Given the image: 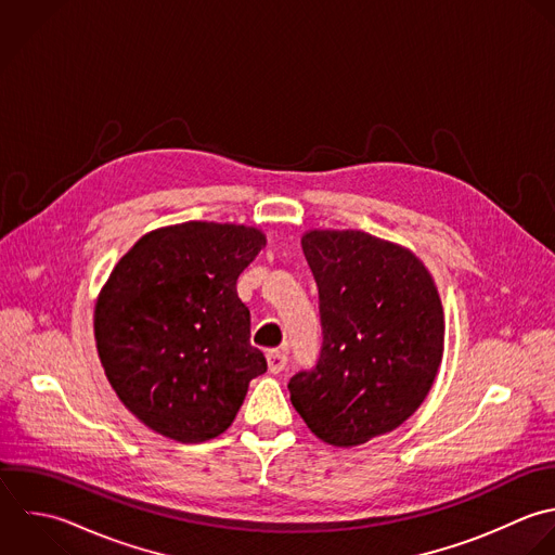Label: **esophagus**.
<instances>
[{
	"instance_id": "esophagus-1",
	"label": "esophagus",
	"mask_w": 555,
	"mask_h": 555,
	"mask_svg": "<svg viewBox=\"0 0 555 555\" xmlns=\"http://www.w3.org/2000/svg\"><path fill=\"white\" fill-rule=\"evenodd\" d=\"M268 367L272 374H281L287 367V354L281 350H270L268 352Z\"/></svg>"
}]
</instances>
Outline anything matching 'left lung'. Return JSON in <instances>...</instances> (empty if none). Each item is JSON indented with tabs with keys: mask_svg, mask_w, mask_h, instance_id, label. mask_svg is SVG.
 Wrapping results in <instances>:
<instances>
[{
	"mask_svg": "<svg viewBox=\"0 0 555 555\" xmlns=\"http://www.w3.org/2000/svg\"><path fill=\"white\" fill-rule=\"evenodd\" d=\"M322 350L289 378L315 437L352 448L396 430L428 396L443 357V309L424 263L363 231H311Z\"/></svg>",
	"mask_w": 555,
	"mask_h": 555,
	"instance_id": "8db88e82",
	"label": "left lung"
}]
</instances>
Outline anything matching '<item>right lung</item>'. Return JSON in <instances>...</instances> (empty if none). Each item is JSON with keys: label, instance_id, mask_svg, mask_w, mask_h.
Returning <instances> with one entry per match:
<instances>
[{"label": "right lung", "instance_id": "1", "mask_svg": "<svg viewBox=\"0 0 555 555\" xmlns=\"http://www.w3.org/2000/svg\"><path fill=\"white\" fill-rule=\"evenodd\" d=\"M263 244L253 227L183 222L144 235L112 270L94 309L96 350L151 430L181 443L222 435L268 370L235 287Z\"/></svg>", "mask_w": 555, "mask_h": 555}]
</instances>
